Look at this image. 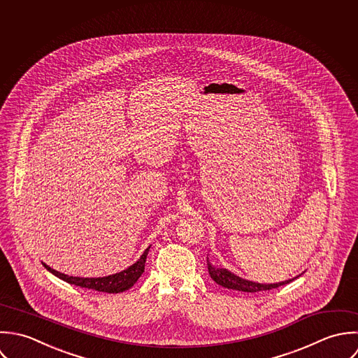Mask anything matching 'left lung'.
<instances>
[{"label": "left lung", "mask_w": 358, "mask_h": 358, "mask_svg": "<svg viewBox=\"0 0 358 358\" xmlns=\"http://www.w3.org/2000/svg\"><path fill=\"white\" fill-rule=\"evenodd\" d=\"M208 271L210 278L215 281V284L228 287V289H235V290H241V292H263V290H270L278 286L285 285L292 281H294L296 278L287 280L285 282H280V284H257V282H252V281H246L243 278H239L236 275H234L232 273H229L225 268H215L212 264H209L208 262Z\"/></svg>", "instance_id": "obj_1"}]
</instances>
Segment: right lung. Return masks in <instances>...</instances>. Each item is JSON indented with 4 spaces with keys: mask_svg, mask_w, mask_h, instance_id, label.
Segmentation results:
<instances>
[{
    "mask_svg": "<svg viewBox=\"0 0 358 358\" xmlns=\"http://www.w3.org/2000/svg\"><path fill=\"white\" fill-rule=\"evenodd\" d=\"M149 252V248L143 252V256L140 257V260L137 263H134L133 266H130L129 268H126L122 273L109 275V277H103V278H80V277H69L65 275L62 273H58L55 270H52L51 267H48L47 264H44V267L52 273L55 277L66 281L71 285L80 286V287H87V289H92V290H98V292H105V293H120L124 292L127 289H130L134 285L138 278L143 275V270H145V262H146V255Z\"/></svg>",
    "mask_w": 358,
    "mask_h": 358,
    "instance_id": "right-lung-1",
    "label": "right lung"
}]
</instances>
